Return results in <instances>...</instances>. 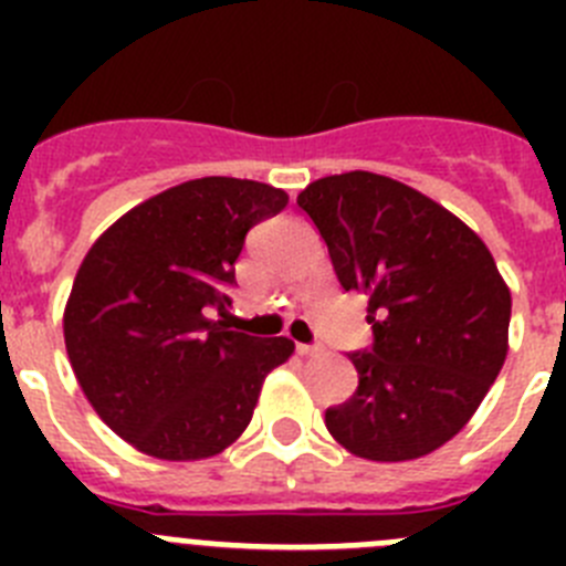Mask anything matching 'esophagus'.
I'll list each match as a JSON object with an SVG mask.
<instances>
[{
  "label": "esophagus",
  "mask_w": 566,
  "mask_h": 566,
  "mask_svg": "<svg viewBox=\"0 0 566 566\" xmlns=\"http://www.w3.org/2000/svg\"><path fill=\"white\" fill-rule=\"evenodd\" d=\"M297 354H303V357H312V354H319V345L297 343Z\"/></svg>",
  "instance_id": "obj_1"
}]
</instances>
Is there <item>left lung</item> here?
Segmentation results:
<instances>
[{
    "label": "left lung",
    "mask_w": 566,
    "mask_h": 566,
    "mask_svg": "<svg viewBox=\"0 0 566 566\" xmlns=\"http://www.w3.org/2000/svg\"><path fill=\"white\" fill-rule=\"evenodd\" d=\"M345 292L368 297L359 385L326 411L345 451L405 462L442 448L476 413L507 357L510 289L473 229L374 172L328 175L297 195Z\"/></svg>",
    "instance_id": "1"
}]
</instances>
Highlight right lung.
Segmentation results:
<instances>
[{
    "label": "right lung",
    "instance_id": "1",
    "mask_svg": "<svg viewBox=\"0 0 566 566\" xmlns=\"http://www.w3.org/2000/svg\"><path fill=\"white\" fill-rule=\"evenodd\" d=\"M289 203L283 189L198 178L129 209L78 266L64 345L84 397L133 448L167 462L221 453L247 431L286 337L229 332L247 232Z\"/></svg>",
    "mask_w": 566,
    "mask_h": 566
}]
</instances>
